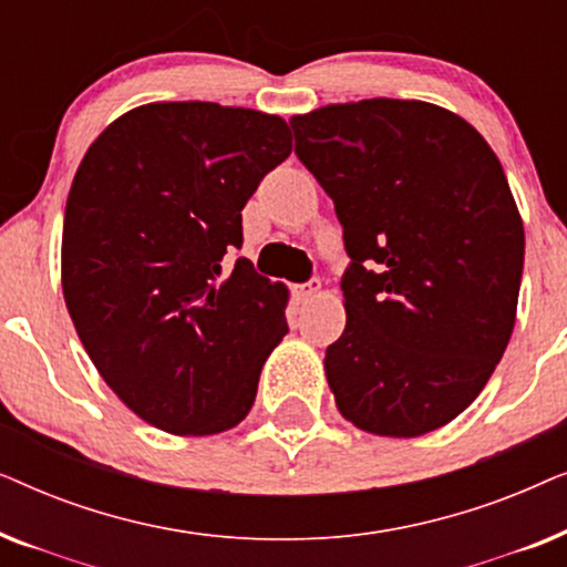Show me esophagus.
<instances>
[{
	"label": "esophagus",
	"mask_w": 567,
	"mask_h": 567,
	"mask_svg": "<svg viewBox=\"0 0 567 567\" xmlns=\"http://www.w3.org/2000/svg\"><path fill=\"white\" fill-rule=\"evenodd\" d=\"M320 289H322V284L315 278V281L297 286V289H293V293H297L299 301H312V299L317 297V293H320Z\"/></svg>",
	"instance_id": "obj_1"
}]
</instances>
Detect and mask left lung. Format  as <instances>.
I'll use <instances>...</instances> for the list:
<instances>
[{
    "mask_svg": "<svg viewBox=\"0 0 567 567\" xmlns=\"http://www.w3.org/2000/svg\"><path fill=\"white\" fill-rule=\"evenodd\" d=\"M343 224L346 330L324 374L346 421L415 439L483 392L516 322L524 224L491 144L423 100L291 118Z\"/></svg>",
    "mask_w": 567,
    "mask_h": 567,
    "instance_id": "obj_1",
    "label": "left lung"
}]
</instances>
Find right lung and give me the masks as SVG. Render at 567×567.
<instances>
[{
  "mask_svg": "<svg viewBox=\"0 0 567 567\" xmlns=\"http://www.w3.org/2000/svg\"><path fill=\"white\" fill-rule=\"evenodd\" d=\"M291 154L289 123L219 103H150L90 144L64 212L61 286L84 351L142 421L214 436L250 413L289 332L284 284L239 258L243 208Z\"/></svg>",
  "mask_w": 567,
  "mask_h": 567,
  "instance_id": "obj_1",
  "label": "right lung"
}]
</instances>
